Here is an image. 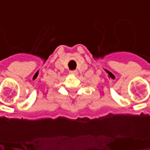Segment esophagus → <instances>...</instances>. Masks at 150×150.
<instances>
[{
    "instance_id": "obj_1",
    "label": "esophagus",
    "mask_w": 150,
    "mask_h": 150,
    "mask_svg": "<svg viewBox=\"0 0 150 150\" xmlns=\"http://www.w3.org/2000/svg\"><path fill=\"white\" fill-rule=\"evenodd\" d=\"M70 74L72 75H78V71L76 70H74V71H70Z\"/></svg>"
}]
</instances>
